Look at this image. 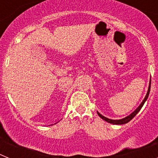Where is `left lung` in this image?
Instances as JSON below:
<instances>
[{"mask_svg": "<svg viewBox=\"0 0 158 158\" xmlns=\"http://www.w3.org/2000/svg\"><path fill=\"white\" fill-rule=\"evenodd\" d=\"M150 85H151V77H150V84H149V87H148V91H147V93H146V96H145V98L143 99V100H142V102L140 104V105L137 107L136 109H135L133 112L131 113L129 115H127V116L125 117V118H120V119H111V118H107V117L104 116L103 115H101V114H100V112H98V111H97V114H98V115L102 118V119H104V120H105L106 122H107V123H109L115 124V125H120V124L127 123L128 122H130V121H131V119H132V118H133L134 117H135V115L138 114V112L140 111L141 108L142 107V106L144 105L145 102L146 101V100H147V98H148V96H149V94H150Z\"/></svg>", "mask_w": 158, "mask_h": 158, "instance_id": "1", "label": "left lung"}]
</instances>
